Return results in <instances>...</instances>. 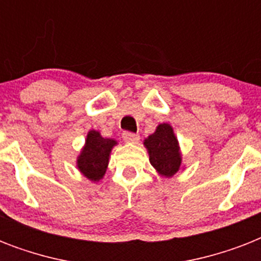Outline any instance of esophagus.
Masks as SVG:
<instances>
[{
    "instance_id": "esophagus-1",
    "label": "esophagus",
    "mask_w": 261,
    "mask_h": 261,
    "mask_svg": "<svg viewBox=\"0 0 261 261\" xmlns=\"http://www.w3.org/2000/svg\"><path fill=\"white\" fill-rule=\"evenodd\" d=\"M122 138L124 139L126 142L135 143V142H138V141H139V135L134 134V133H130V131H123Z\"/></svg>"
}]
</instances>
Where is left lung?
<instances>
[{"label":"left lung","instance_id":"8db88e82","mask_svg":"<svg viewBox=\"0 0 261 261\" xmlns=\"http://www.w3.org/2000/svg\"><path fill=\"white\" fill-rule=\"evenodd\" d=\"M143 143L149 151V160L155 171L167 177H172L174 173H177L181 165V155L173 128L168 123L159 124L154 134L149 135Z\"/></svg>","mask_w":261,"mask_h":261}]
</instances>
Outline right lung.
<instances>
[{
  "mask_svg": "<svg viewBox=\"0 0 261 261\" xmlns=\"http://www.w3.org/2000/svg\"><path fill=\"white\" fill-rule=\"evenodd\" d=\"M115 145V139L102 138L98 131H89L85 146L77 160L80 172L92 181H98L106 173L110 153Z\"/></svg>",
  "mask_w": 261,
  "mask_h": 261,
  "instance_id": "right-lung-1",
  "label": "right lung"
}]
</instances>
